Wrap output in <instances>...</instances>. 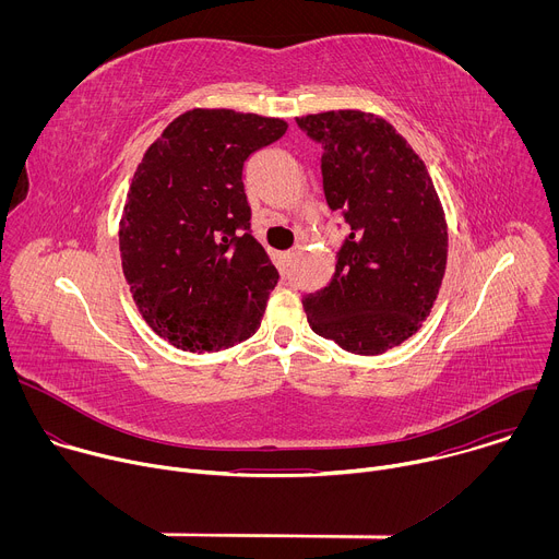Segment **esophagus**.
<instances>
[{
	"mask_svg": "<svg viewBox=\"0 0 559 559\" xmlns=\"http://www.w3.org/2000/svg\"><path fill=\"white\" fill-rule=\"evenodd\" d=\"M296 259V250H289V252H285V261L287 263H292Z\"/></svg>",
	"mask_w": 559,
	"mask_h": 559,
	"instance_id": "obj_1",
	"label": "esophagus"
}]
</instances>
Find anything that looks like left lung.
Listing matches in <instances>:
<instances>
[{
	"instance_id": "8db88e82",
	"label": "left lung",
	"mask_w": 559,
	"mask_h": 559,
	"mask_svg": "<svg viewBox=\"0 0 559 559\" xmlns=\"http://www.w3.org/2000/svg\"><path fill=\"white\" fill-rule=\"evenodd\" d=\"M323 143V190L349 234L328 287L302 298L311 330L345 352L378 356L412 338L447 267L449 234L433 181L405 136L360 110L296 117Z\"/></svg>"
}]
</instances>
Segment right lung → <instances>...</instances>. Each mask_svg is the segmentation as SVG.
I'll return each mask as SVG.
<instances>
[{
  "label": "right lung",
  "instance_id": "add662e5",
  "mask_svg": "<svg viewBox=\"0 0 559 559\" xmlns=\"http://www.w3.org/2000/svg\"><path fill=\"white\" fill-rule=\"evenodd\" d=\"M283 119L194 108L143 154L119 223L123 276L143 321L179 349L210 354L261 328L278 272L250 231L248 156Z\"/></svg>",
  "mask_w": 559,
  "mask_h": 559
}]
</instances>
